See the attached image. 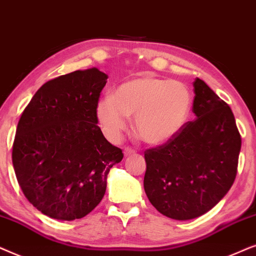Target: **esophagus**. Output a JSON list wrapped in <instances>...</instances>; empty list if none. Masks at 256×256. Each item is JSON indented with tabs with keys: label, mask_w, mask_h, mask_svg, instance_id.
Wrapping results in <instances>:
<instances>
[{
	"label": "esophagus",
	"mask_w": 256,
	"mask_h": 256,
	"mask_svg": "<svg viewBox=\"0 0 256 256\" xmlns=\"http://www.w3.org/2000/svg\"><path fill=\"white\" fill-rule=\"evenodd\" d=\"M136 153V151L134 148H126L125 150H124V156H132V154H134Z\"/></svg>",
	"instance_id": "1"
}]
</instances>
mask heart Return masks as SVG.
I'll return each instance as SVG.
<instances>
[{
	"label": "heart",
	"mask_w": 256,
	"mask_h": 256,
	"mask_svg": "<svg viewBox=\"0 0 256 256\" xmlns=\"http://www.w3.org/2000/svg\"><path fill=\"white\" fill-rule=\"evenodd\" d=\"M193 96L184 83L145 74L119 85L97 105V118L111 140H118L134 117L142 140L160 145L176 137L188 120Z\"/></svg>",
	"instance_id": "obj_1"
}]
</instances>
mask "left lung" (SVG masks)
I'll list each match as a JSON object with an SVG mask.
<instances>
[{"label": "left lung", "mask_w": 256, "mask_h": 256, "mask_svg": "<svg viewBox=\"0 0 256 256\" xmlns=\"http://www.w3.org/2000/svg\"><path fill=\"white\" fill-rule=\"evenodd\" d=\"M193 122L145 152L144 190L162 216L190 220L212 210L233 185L241 137L230 108L205 82L193 83Z\"/></svg>", "instance_id": "1"}]
</instances>
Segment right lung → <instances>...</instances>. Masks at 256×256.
Instances as JSON below:
<instances>
[{"label": "right lung", "mask_w": 256, "mask_h": 256, "mask_svg": "<svg viewBox=\"0 0 256 256\" xmlns=\"http://www.w3.org/2000/svg\"><path fill=\"white\" fill-rule=\"evenodd\" d=\"M108 76L97 68L43 84L24 108L12 145V165L26 199L49 218L72 221L103 199L110 168L122 152L97 125Z\"/></svg>", "instance_id": "right-lung-1"}]
</instances>
